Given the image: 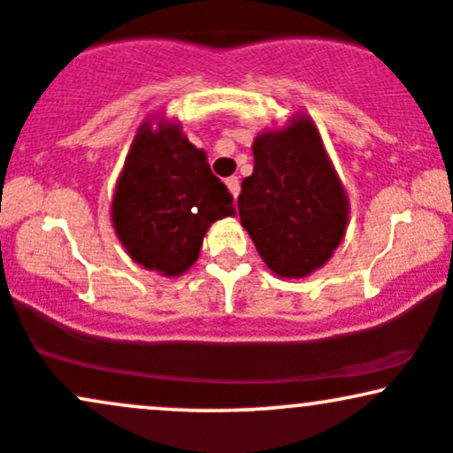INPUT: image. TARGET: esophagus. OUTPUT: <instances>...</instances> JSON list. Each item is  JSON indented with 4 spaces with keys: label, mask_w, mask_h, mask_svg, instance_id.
<instances>
[{
    "label": "esophagus",
    "mask_w": 453,
    "mask_h": 453,
    "mask_svg": "<svg viewBox=\"0 0 453 453\" xmlns=\"http://www.w3.org/2000/svg\"><path fill=\"white\" fill-rule=\"evenodd\" d=\"M227 189H230V194L234 197H238V194H241V180H238V176H230V179L226 180Z\"/></svg>",
    "instance_id": "34e87169"
}]
</instances>
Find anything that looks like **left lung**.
Here are the masks:
<instances>
[{
    "instance_id": "obj_1",
    "label": "left lung",
    "mask_w": 453,
    "mask_h": 453,
    "mask_svg": "<svg viewBox=\"0 0 453 453\" xmlns=\"http://www.w3.org/2000/svg\"><path fill=\"white\" fill-rule=\"evenodd\" d=\"M253 174L242 180L238 215L274 274L300 279L324 266L345 236L347 202L311 119L253 142Z\"/></svg>"
}]
</instances>
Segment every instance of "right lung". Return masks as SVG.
Listing matches in <instances>:
<instances>
[{
	"label": "right lung",
	"mask_w": 453,
	"mask_h": 453,
	"mask_svg": "<svg viewBox=\"0 0 453 453\" xmlns=\"http://www.w3.org/2000/svg\"><path fill=\"white\" fill-rule=\"evenodd\" d=\"M232 200L179 126L144 123L114 191L112 223L134 262L179 277L200 256L211 223L234 215Z\"/></svg>",
	"instance_id": "1"
}]
</instances>
